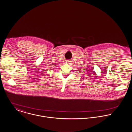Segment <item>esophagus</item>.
<instances>
[{
	"instance_id": "esophagus-1",
	"label": "esophagus",
	"mask_w": 132,
	"mask_h": 132,
	"mask_svg": "<svg viewBox=\"0 0 132 132\" xmlns=\"http://www.w3.org/2000/svg\"><path fill=\"white\" fill-rule=\"evenodd\" d=\"M70 60H67V61H66V63H70Z\"/></svg>"
}]
</instances>
